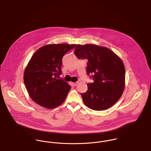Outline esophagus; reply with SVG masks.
Returning <instances> with one entry per match:
<instances>
[{
    "label": "esophagus",
    "instance_id": "34e87169",
    "mask_svg": "<svg viewBox=\"0 0 151 151\" xmlns=\"http://www.w3.org/2000/svg\"><path fill=\"white\" fill-rule=\"evenodd\" d=\"M78 84H79V82H78V81H77V82H75V83H73V86H77Z\"/></svg>",
    "mask_w": 151,
    "mask_h": 151
}]
</instances>
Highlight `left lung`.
<instances>
[{
    "label": "left lung",
    "instance_id": "1",
    "mask_svg": "<svg viewBox=\"0 0 151 151\" xmlns=\"http://www.w3.org/2000/svg\"><path fill=\"white\" fill-rule=\"evenodd\" d=\"M75 55L87 59V74H93V83L81 93L85 105L93 110H106L116 103L125 86V68L121 58L110 49L95 44H78Z\"/></svg>",
    "mask_w": 151,
    "mask_h": 151
}]
</instances>
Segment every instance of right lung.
Listing matches in <instances>:
<instances>
[{
	"label": "right lung",
	"instance_id": "obj_1",
	"mask_svg": "<svg viewBox=\"0 0 151 151\" xmlns=\"http://www.w3.org/2000/svg\"><path fill=\"white\" fill-rule=\"evenodd\" d=\"M76 44H48L39 48L29 60L23 74V81L31 99L47 109L62 104L71 87L58 79L61 73L62 58Z\"/></svg>",
	"mask_w": 151,
	"mask_h": 151
}]
</instances>
